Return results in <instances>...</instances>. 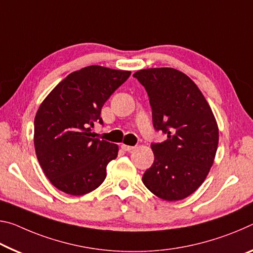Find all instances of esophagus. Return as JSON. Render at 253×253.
I'll use <instances>...</instances> for the list:
<instances>
[{
	"label": "esophagus",
	"instance_id": "34e87169",
	"mask_svg": "<svg viewBox=\"0 0 253 253\" xmlns=\"http://www.w3.org/2000/svg\"><path fill=\"white\" fill-rule=\"evenodd\" d=\"M122 148L126 152H130V151L134 150L135 146H130V145H126V144H122Z\"/></svg>",
	"mask_w": 253,
	"mask_h": 253
}]
</instances>
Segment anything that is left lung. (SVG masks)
Returning <instances> with one entry per match:
<instances>
[{"instance_id":"obj_1","label":"left lung","mask_w":253,"mask_h":253,"mask_svg":"<svg viewBox=\"0 0 253 253\" xmlns=\"http://www.w3.org/2000/svg\"><path fill=\"white\" fill-rule=\"evenodd\" d=\"M145 87L153 126L167 134L151 144L154 162L143 183L155 196L175 202L205 181L218 145V126L202 91L182 72L171 67L146 69L133 75Z\"/></svg>"}]
</instances>
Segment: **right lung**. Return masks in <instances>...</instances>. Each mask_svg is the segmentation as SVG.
Here are the masks:
<instances>
[{"label": "right lung", "instance_id": "1", "mask_svg": "<svg viewBox=\"0 0 253 253\" xmlns=\"http://www.w3.org/2000/svg\"><path fill=\"white\" fill-rule=\"evenodd\" d=\"M129 75V71L86 66L67 75L42 102L35 117V150L57 189L82 196L105 181L106 168L119 148L94 138L91 127L103 124L102 106Z\"/></svg>", "mask_w": 253, "mask_h": 253}]
</instances>
